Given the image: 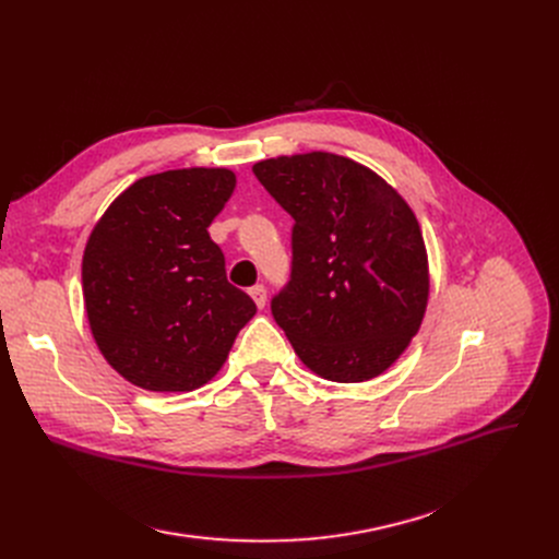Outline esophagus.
I'll use <instances>...</instances> for the list:
<instances>
[{"mask_svg": "<svg viewBox=\"0 0 559 559\" xmlns=\"http://www.w3.org/2000/svg\"><path fill=\"white\" fill-rule=\"evenodd\" d=\"M249 295H251V299L255 301L258 308H264V304H267V289H264V285H253L249 289Z\"/></svg>", "mask_w": 559, "mask_h": 559, "instance_id": "esophagus-1", "label": "esophagus"}]
</instances>
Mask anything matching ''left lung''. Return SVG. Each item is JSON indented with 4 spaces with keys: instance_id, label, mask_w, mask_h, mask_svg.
Returning a JSON list of instances; mask_svg holds the SVG:
<instances>
[{
    "instance_id": "left-lung-1",
    "label": "left lung",
    "mask_w": 559,
    "mask_h": 559,
    "mask_svg": "<svg viewBox=\"0 0 559 559\" xmlns=\"http://www.w3.org/2000/svg\"><path fill=\"white\" fill-rule=\"evenodd\" d=\"M253 174L295 219L289 283L272 299L295 354L335 383L388 371L428 306L413 209L376 171L329 152L260 160Z\"/></svg>"
}]
</instances>
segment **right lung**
Listing matches in <instances>:
<instances>
[{
	"mask_svg": "<svg viewBox=\"0 0 559 559\" xmlns=\"http://www.w3.org/2000/svg\"><path fill=\"white\" fill-rule=\"evenodd\" d=\"M233 190L226 167L144 176L87 238L81 281L93 337L106 362L142 390L205 385L255 314L209 235Z\"/></svg>",
	"mask_w": 559,
	"mask_h": 559,
	"instance_id": "1",
	"label": "right lung"
}]
</instances>
